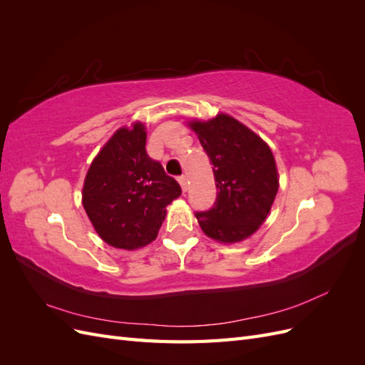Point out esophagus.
<instances>
[{
    "label": "esophagus",
    "mask_w": 365,
    "mask_h": 365,
    "mask_svg": "<svg viewBox=\"0 0 365 365\" xmlns=\"http://www.w3.org/2000/svg\"><path fill=\"white\" fill-rule=\"evenodd\" d=\"M178 181H180V184H181L182 192H187V189H189V184H187V176H185V175H181L180 178H178Z\"/></svg>",
    "instance_id": "obj_1"
}]
</instances>
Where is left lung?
<instances>
[{
    "instance_id": "obj_1",
    "label": "left lung",
    "mask_w": 365,
    "mask_h": 365,
    "mask_svg": "<svg viewBox=\"0 0 365 365\" xmlns=\"http://www.w3.org/2000/svg\"><path fill=\"white\" fill-rule=\"evenodd\" d=\"M201 146L213 164L216 201L196 212L204 233L231 244L251 236L267 219L279 190L271 149L260 137L227 114L192 121Z\"/></svg>"
}]
</instances>
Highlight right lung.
I'll use <instances>...</instances> for the list:
<instances>
[{
    "instance_id": "obj_1",
    "label": "right lung",
    "mask_w": 365,
    "mask_h": 365,
    "mask_svg": "<svg viewBox=\"0 0 365 365\" xmlns=\"http://www.w3.org/2000/svg\"><path fill=\"white\" fill-rule=\"evenodd\" d=\"M181 195L175 178L146 152L141 123L118 129L86 173L82 202L96 231L115 248L137 250L157 237L165 207Z\"/></svg>"
}]
</instances>
